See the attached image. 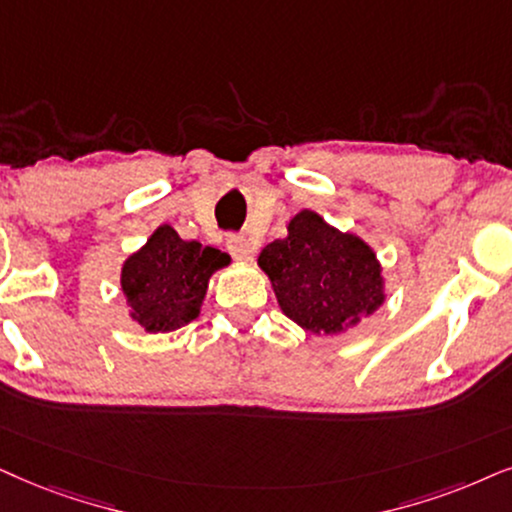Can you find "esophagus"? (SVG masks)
Here are the masks:
<instances>
[{
	"instance_id": "1",
	"label": "esophagus",
	"mask_w": 512,
	"mask_h": 512,
	"mask_svg": "<svg viewBox=\"0 0 512 512\" xmlns=\"http://www.w3.org/2000/svg\"><path fill=\"white\" fill-rule=\"evenodd\" d=\"M226 248H229L231 255H234L236 260H241V262H250L252 257H255V243L248 241L245 236H229V241H226Z\"/></svg>"
}]
</instances>
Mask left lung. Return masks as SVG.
<instances>
[{
	"mask_svg": "<svg viewBox=\"0 0 512 512\" xmlns=\"http://www.w3.org/2000/svg\"><path fill=\"white\" fill-rule=\"evenodd\" d=\"M286 229V238L264 245L257 267L290 321L314 335H340L383 307V264L364 238L314 210L297 212Z\"/></svg>",
	"mask_w": 512,
	"mask_h": 512,
	"instance_id": "8db88e82",
	"label": "left lung"
}]
</instances>
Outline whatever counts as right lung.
Returning <instances> with one entry per match:
<instances>
[{
    "label": "right lung",
    "instance_id": "add662e5",
    "mask_svg": "<svg viewBox=\"0 0 512 512\" xmlns=\"http://www.w3.org/2000/svg\"><path fill=\"white\" fill-rule=\"evenodd\" d=\"M229 264L226 252L184 241L170 224H160L120 269L129 319L153 335L177 331L198 319L212 274Z\"/></svg>",
    "mask_w": 512,
    "mask_h": 512
}]
</instances>
